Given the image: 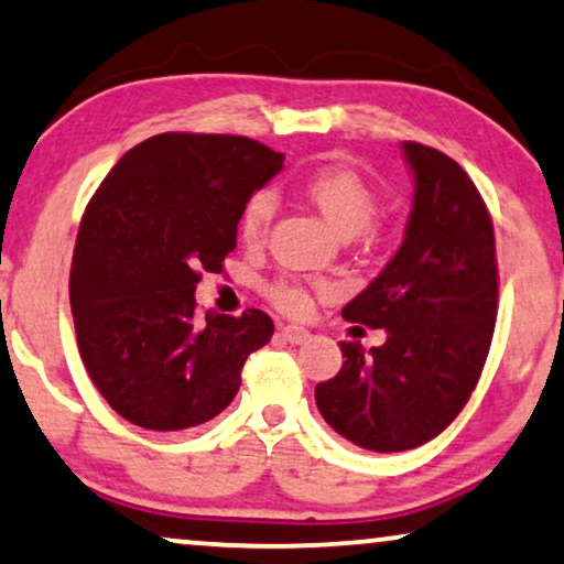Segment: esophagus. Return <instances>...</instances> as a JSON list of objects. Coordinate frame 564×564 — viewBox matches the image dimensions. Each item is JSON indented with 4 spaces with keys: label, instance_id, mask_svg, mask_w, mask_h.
<instances>
[{
    "label": "esophagus",
    "instance_id": "obj_1",
    "mask_svg": "<svg viewBox=\"0 0 564 564\" xmlns=\"http://www.w3.org/2000/svg\"><path fill=\"white\" fill-rule=\"evenodd\" d=\"M279 335L285 339V343H291V345H301V343H306L308 339V329H304V327H281L279 329Z\"/></svg>",
    "mask_w": 564,
    "mask_h": 564
}]
</instances>
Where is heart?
I'll list each match as a JSON object with an SVG mask.
<instances>
[{
	"mask_svg": "<svg viewBox=\"0 0 564 564\" xmlns=\"http://www.w3.org/2000/svg\"><path fill=\"white\" fill-rule=\"evenodd\" d=\"M301 194L319 209L343 237L362 232L378 214V194L350 165L327 163L308 171L301 181ZM279 209V199L268 188H260L245 202L240 212V240L248 248H260L271 235V225ZM265 296L285 314H301L308 306L304 285L289 279H275L265 285Z\"/></svg>",
	"mask_w": 564,
	"mask_h": 564,
	"instance_id": "b5f03b06",
	"label": "heart"
}]
</instances>
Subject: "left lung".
I'll return each mask as SVG.
<instances>
[{
    "instance_id": "8db88e82",
    "label": "left lung",
    "mask_w": 564,
    "mask_h": 564,
    "mask_svg": "<svg viewBox=\"0 0 564 564\" xmlns=\"http://www.w3.org/2000/svg\"><path fill=\"white\" fill-rule=\"evenodd\" d=\"M416 192L406 237L343 308L386 329L380 347L343 343V368L316 386L332 430L372 452H403L455 422L478 386L498 314L494 219L470 176L422 142H403Z\"/></svg>"
}]
</instances>
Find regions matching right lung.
<instances>
[{
	"instance_id": "1",
	"label": "right lung",
	"mask_w": 564,
	"mask_h": 564,
	"mask_svg": "<svg viewBox=\"0 0 564 564\" xmlns=\"http://www.w3.org/2000/svg\"><path fill=\"white\" fill-rule=\"evenodd\" d=\"M281 165L283 153L240 134L163 132L124 153L86 204L68 283L78 355L127 422H209L273 337L260 308L202 322L194 291L221 273L245 202Z\"/></svg>"
}]
</instances>
